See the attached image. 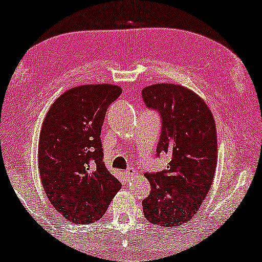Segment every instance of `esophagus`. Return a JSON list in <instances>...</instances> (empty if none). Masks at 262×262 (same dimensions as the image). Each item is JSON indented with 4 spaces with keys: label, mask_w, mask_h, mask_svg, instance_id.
I'll return each mask as SVG.
<instances>
[{
    "label": "esophagus",
    "mask_w": 262,
    "mask_h": 262,
    "mask_svg": "<svg viewBox=\"0 0 262 262\" xmlns=\"http://www.w3.org/2000/svg\"><path fill=\"white\" fill-rule=\"evenodd\" d=\"M124 175H125V178L130 180V179H132L136 175V169L135 168H128V169L124 171Z\"/></svg>",
    "instance_id": "obj_1"
}]
</instances>
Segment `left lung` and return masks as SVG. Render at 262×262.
<instances>
[{"mask_svg":"<svg viewBox=\"0 0 262 262\" xmlns=\"http://www.w3.org/2000/svg\"><path fill=\"white\" fill-rule=\"evenodd\" d=\"M146 107L161 116L157 156L169 154L167 169L144 175L151 186L142 202L146 220L161 227H180L200 209L217 166V132L212 113L191 89L156 83L142 91Z\"/></svg>","mask_w":262,"mask_h":262,"instance_id":"left-lung-1","label":"left lung"}]
</instances>
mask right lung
<instances>
[{"label": "right lung", "instance_id": "right-lung-1", "mask_svg": "<svg viewBox=\"0 0 262 262\" xmlns=\"http://www.w3.org/2000/svg\"><path fill=\"white\" fill-rule=\"evenodd\" d=\"M114 84H84L63 93L50 107L39 137L42 188L68 221L89 224L105 214L121 184L103 162L101 127L119 98Z\"/></svg>", "mask_w": 262, "mask_h": 262}]
</instances>
